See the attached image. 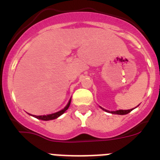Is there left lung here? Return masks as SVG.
<instances>
[{"mask_svg":"<svg viewBox=\"0 0 160 160\" xmlns=\"http://www.w3.org/2000/svg\"><path fill=\"white\" fill-rule=\"evenodd\" d=\"M133 109H127V110H124V109H119V110H116V111H111L112 114H126L128 113H129L130 111H132ZM107 111V110H105Z\"/></svg>","mask_w":160,"mask_h":160,"instance_id":"8db88e82","label":"left lung"}]
</instances>
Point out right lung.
I'll list each match as a JSON object with an SVG mask.
<instances>
[{
	"label": "right lung",
	"mask_w": 160,
	"mask_h": 160,
	"mask_svg": "<svg viewBox=\"0 0 160 160\" xmlns=\"http://www.w3.org/2000/svg\"><path fill=\"white\" fill-rule=\"evenodd\" d=\"M70 100H71V98H70V100H69V102H68V104L66 105V106H65L63 109L60 110V111L56 112V113H54V114H46V115H37V116H36V115H34V116L39 119H42V120H51V119H56V118H58L60 115H61L63 113H65V110L69 108V106H70Z\"/></svg>",
	"instance_id": "add662e5"
}]
</instances>
